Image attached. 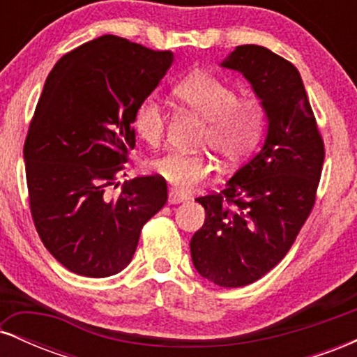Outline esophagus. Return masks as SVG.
<instances>
[{"label":"esophagus","mask_w":357,"mask_h":357,"mask_svg":"<svg viewBox=\"0 0 357 357\" xmlns=\"http://www.w3.org/2000/svg\"><path fill=\"white\" fill-rule=\"evenodd\" d=\"M186 199H188L186 195H183V192H179V191H176V190H171L167 202H169V204H178V203L186 202Z\"/></svg>","instance_id":"esophagus-1"}]
</instances>
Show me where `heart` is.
<instances>
[{
    "mask_svg": "<svg viewBox=\"0 0 357 357\" xmlns=\"http://www.w3.org/2000/svg\"><path fill=\"white\" fill-rule=\"evenodd\" d=\"M174 96L190 112L204 121L202 144L210 146L227 162H238L258 144L267 112L258 97H238L235 87L208 72L188 75L174 87ZM166 114L154 97H147L134 112V129L147 144L165 136ZM151 169L178 190H192L210 178L215 161L206 153L171 151L151 161Z\"/></svg>",
    "mask_w": 357,
    "mask_h": 357,
    "instance_id": "obj_1",
    "label": "heart"
}]
</instances>
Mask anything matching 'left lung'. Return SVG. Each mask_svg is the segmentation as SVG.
Instances as JSON below:
<instances>
[{"label":"left lung","instance_id":"8db88e82","mask_svg":"<svg viewBox=\"0 0 357 357\" xmlns=\"http://www.w3.org/2000/svg\"><path fill=\"white\" fill-rule=\"evenodd\" d=\"M221 67L243 73L267 112L264 147L220 192L196 198L206 211L192 235V265L220 287H243L287 255L315 203L324 141L301 73L258 45H240Z\"/></svg>","mask_w":357,"mask_h":357}]
</instances>
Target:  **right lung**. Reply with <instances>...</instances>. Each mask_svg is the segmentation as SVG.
<instances>
[{"mask_svg":"<svg viewBox=\"0 0 357 357\" xmlns=\"http://www.w3.org/2000/svg\"><path fill=\"white\" fill-rule=\"evenodd\" d=\"M173 60V52L104 35L61 56L45 82L23 147L30 210L45 248L77 275L124 270L167 202L158 174L129 179L114 198L107 188L119 186L136 146L137 105Z\"/></svg>","mask_w":357,"mask_h":357,"instance_id":"obj_1","label":"right lung"}]
</instances>
